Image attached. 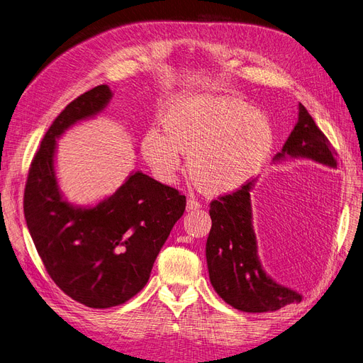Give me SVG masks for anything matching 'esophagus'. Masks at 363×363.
I'll use <instances>...</instances> for the list:
<instances>
[{"mask_svg":"<svg viewBox=\"0 0 363 363\" xmlns=\"http://www.w3.org/2000/svg\"><path fill=\"white\" fill-rule=\"evenodd\" d=\"M200 208H202V205H200L199 200H196L194 197H190L186 200V211H197Z\"/></svg>","mask_w":363,"mask_h":363,"instance_id":"34e87169","label":"esophagus"}]
</instances>
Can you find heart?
Here are the masks:
<instances>
[{"instance_id":"1","label":"heart","mask_w":363,"mask_h":363,"mask_svg":"<svg viewBox=\"0 0 363 363\" xmlns=\"http://www.w3.org/2000/svg\"><path fill=\"white\" fill-rule=\"evenodd\" d=\"M163 133L150 130L142 154L157 177L172 182L189 154L191 177L206 190L224 193L256 174L274 146V128L262 112L227 96L179 97L161 118Z\"/></svg>"}]
</instances>
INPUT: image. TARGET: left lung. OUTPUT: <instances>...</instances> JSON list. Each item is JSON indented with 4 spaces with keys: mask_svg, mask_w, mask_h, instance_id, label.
I'll return each instance as SVG.
<instances>
[{
    "mask_svg": "<svg viewBox=\"0 0 363 363\" xmlns=\"http://www.w3.org/2000/svg\"><path fill=\"white\" fill-rule=\"evenodd\" d=\"M337 152L313 116L299 104V118L283 151L284 157H305L330 167L337 166ZM245 182L233 193L218 196L209 203L212 227L206 240V262L212 287L220 298L239 311L266 313L301 302V294L277 284L262 269L256 236L251 225L250 191Z\"/></svg>",
    "mask_w": 363,
    "mask_h": 363,
    "instance_id": "left-lung-1",
    "label": "left lung"
}]
</instances>
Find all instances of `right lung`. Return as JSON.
<instances>
[{"mask_svg": "<svg viewBox=\"0 0 363 363\" xmlns=\"http://www.w3.org/2000/svg\"><path fill=\"white\" fill-rule=\"evenodd\" d=\"M111 97L109 86L99 85L65 106L31 161L23 193L26 225L46 272L67 296L89 308L118 306L145 287L186 205L177 189L142 172L94 208L62 200L53 170L55 139L103 111Z\"/></svg>", "mask_w": 363, "mask_h": 363, "instance_id": "right-lung-1", "label": "right lung"}]
</instances>
